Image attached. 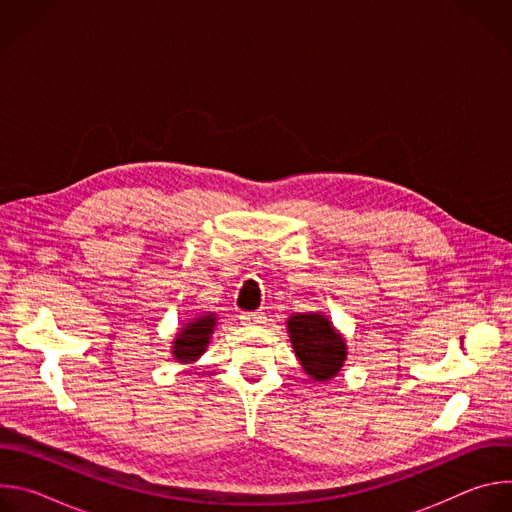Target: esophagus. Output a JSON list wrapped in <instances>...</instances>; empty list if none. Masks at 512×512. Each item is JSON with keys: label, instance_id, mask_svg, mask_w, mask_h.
I'll list each match as a JSON object with an SVG mask.
<instances>
[{"label": "esophagus", "instance_id": "obj_1", "mask_svg": "<svg viewBox=\"0 0 512 512\" xmlns=\"http://www.w3.org/2000/svg\"><path fill=\"white\" fill-rule=\"evenodd\" d=\"M239 320H241L243 326H259V324H263L265 316L261 312H243L239 316Z\"/></svg>", "mask_w": 512, "mask_h": 512}]
</instances>
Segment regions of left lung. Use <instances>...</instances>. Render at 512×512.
<instances>
[{"label":"left lung","mask_w":512,"mask_h":512,"mask_svg":"<svg viewBox=\"0 0 512 512\" xmlns=\"http://www.w3.org/2000/svg\"><path fill=\"white\" fill-rule=\"evenodd\" d=\"M291 346L304 371L314 381H328L338 375L346 360V344L322 314H298L287 320Z\"/></svg>","instance_id":"1"}]
</instances>
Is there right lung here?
<instances>
[{
    "label": "right lung",
    "mask_w": 512,
    "mask_h": 512,
    "mask_svg": "<svg viewBox=\"0 0 512 512\" xmlns=\"http://www.w3.org/2000/svg\"><path fill=\"white\" fill-rule=\"evenodd\" d=\"M214 324H216V318L212 314H206V316L196 318L190 324H186L174 342V348H172L174 358L178 362L196 360L208 346V338L212 334Z\"/></svg>",
    "instance_id": "add662e5"
}]
</instances>
